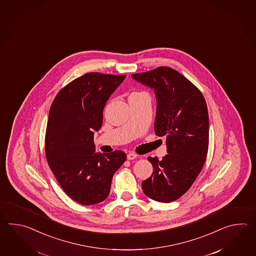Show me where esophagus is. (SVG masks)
<instances>
[{"label": "esophagus", "mask_w": 256, "mask_h": 256, "mask_svg": "<svg viewBox=\"0 0 256 256\" xmlns=\"http://www.w3.org/2000/svg\"><path fill=\"white\" fill-rule=\"evenodd\" d=\"M137 154H136V152H129L128 154H127V159L128 160H134V159H136L137 158Z\"/></svg>", "instance_id": "1"}]
</instances>
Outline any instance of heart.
I'll list each match as a JSON object with an SVG mask.
<instances>
[{
	"label": "heart",
	"instance_id": "obj_1",
	"mask_svg": "<svg viewBox=\"0 0 256 256\" xmlns=\"http://www.w3.org/2000/svg\"><path fill=\"white\" fill-rule=\"evenodd\" d=\"M140 93H142V92H136V93H132V94H140Z\"/></svg>",
	"mask_w": 256,
	"mask_h": 256
}]
</instances>
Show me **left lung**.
<instances>
[{
  "mask_svg": "<svg viewBox=\"0 0 256 256\" xmlns=\"http://www.w3.org/2000/svg\"><path fill=\"white\" fill-rule=\"evenodd\" d=\"M136 82L154 90V132L164 136L168 154L147 158L154 168L142 182L144 193L158 202L184 195L200 173L208 148V114L202 93L180 72L168 66L132 74Z\"/></svg>",
  "mask_w": 256,
  "mask_h": 256,
  "instance_id": "8db88e82",
  "label": "left lung"
}]
</instances>
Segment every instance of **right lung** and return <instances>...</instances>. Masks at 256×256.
<instances>
[{"label": "right lung", "instance_id": "obj_1", "mask_svg": "<svg viewBox=\"0 0 256 256\" xmlns=\"http://www.w3.org/2000/svg\"><path fill=\"white\" fill-rule=\"evenodd\" d=\"M126 75L90 72L56 94L49 110L46 156L63 190L82 205L109 196L115 172L126 162L122 151L95 152L94 130L104 120V106Z\"/></svg>", "mask_w": 256, "mask_h": 256}]
</instances>
